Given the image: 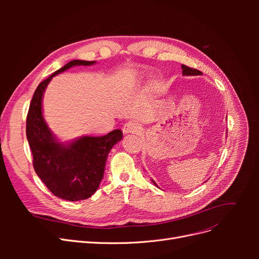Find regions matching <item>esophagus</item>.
Masks as SVG:
<instances>
[{
	"label": "esophagus",
	"mask_w": 259,
	"mask_h": 259,
	"mask_svg": "<svg viewBox=\"0 0 259 259\" xmlns=\"http://www.w3.org/2000/svg\"><path fill=\"white\" fill-rule=\"evenodd\" d=\"M140 131V127L138 123L134 121H130L124 124L123 126V133L124 134H130V133H138Z\"/></svg>",
	"instance_id": "obj_1"
}]
</instances>
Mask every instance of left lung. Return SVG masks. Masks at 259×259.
<instances>
[{"label": "left lung", "instance_id": "obj_1", "mask_svg": "<svg viewBox=\"0 0 259 259\" xmlns=\"http://www.w3.org/2000/svg\"><path fill=\"white\" fill-rule=\"evenodd\" d=\"M182 69H183V74L184 75H201L202 74V72L199 71V70L190 68V67H187L185 65H182ZM152 183L156 186V184L153 182V180H152Z\"/></svg>", "mask_w": 259, "mask_h": 259}]
</instances>
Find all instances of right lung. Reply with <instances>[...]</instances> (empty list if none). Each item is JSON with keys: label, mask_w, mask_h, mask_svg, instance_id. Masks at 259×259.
Listing matches in <instances>:
<instances>
[{"label": "right lung", "mask_w": 259, "mask_h": 259, "mask_svg": "<svg viewBox=\"0 0 259 259\" xmlns=\"http://www.w3.org/2000/svg\"><path fill=\"white\" fill-rule=\"evenodd\" d=\"M95 61L72 60L38 84L27 115V139L33 155V167L49 190L67 201L89 199L104 177L107 156L123 137L114 130L100 137L83 136L69 144L59 143L42 113L43 94L55 75L74 66H91Z\"/></svg>", "instance_id": "obj_1"}]
</instances>
